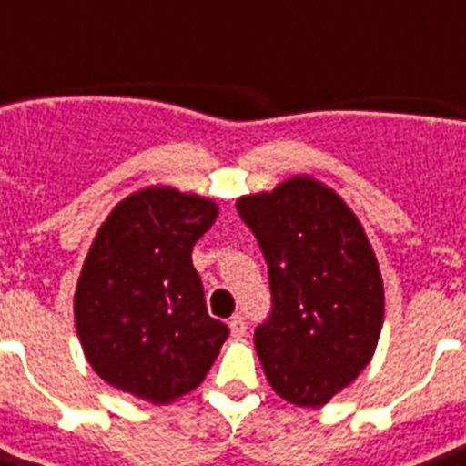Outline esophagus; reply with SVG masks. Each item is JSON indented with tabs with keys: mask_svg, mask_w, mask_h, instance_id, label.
Listing matches in <instances>:
<instances>
[{
	"mask_svg": "<svg viewBox=\"0 0 466 466\" xmlns=\"http://www.w3.org/2000/svg\"><path fill=\"white\" fill-rule=\"evenodd\" d=\"M229 331H232L234 339H241L247 333V319H244V314H234L229 319Z\"/></svg>",
	"mask_w": 466,
	"mask_h": 466,
	"instance_id": "esophagus-1",
	"label": "esophagus"
}]
</instances>
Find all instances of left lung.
<instances>
[{
	"label": "left lung",
	"instance_id": "obj_1",
	"mask_svg": "<svg viewBox=\"0 0 466 466\" xmlns=\"http://www.w3.org/2000/svg\"><path fill=\"white\" fill-rule=\"evenodd\" d=\"M268 263L273 309L254 333L276 394L324 406L375 353L384 288L365 229L339 193L292 176L237 200Z\"/></svg>",
	"mask_w": 466,
	"mask_h": 466
}]
</instances>
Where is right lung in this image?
Instances as JSON below:
<instances>
[{"mask_svg": "<svg viewBox=\"0 0 466 466\" xmlns=\"http://www.w3.org/2000/svg\"><path fill=\"white\" fill-rule=\"evenodd\" d=\"M218 212L210 198L149 186L98 227L76 283L75 324L104 382L152 404L203 382L229 329L208 314L190 251Z\"/></svg>", "mask_w": 466, "mask_h": 466, "instance_id": "right-lung-1", "label": "right lung"}]
</instances>
